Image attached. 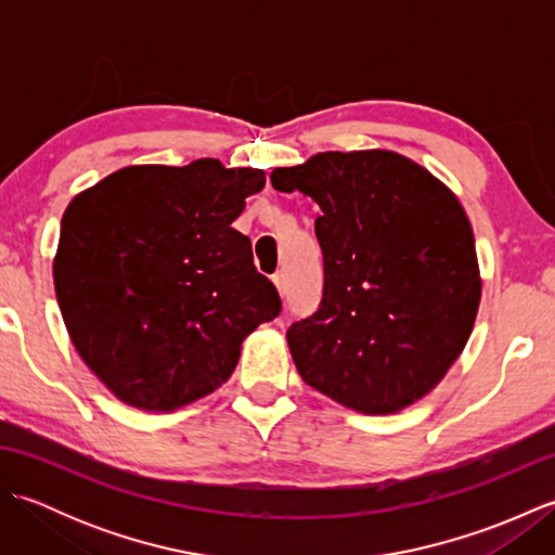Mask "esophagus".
I'll use <instances>...</instances> for the list:
<instances>
[{
  "mask_svg": "<svg viewBox=\"0 0 555 555\" xmlns=\"http://www.w3.org/2000/svg\"><path fill=\"white\" fill-rule=\"evenodd\" d=\"M274 286L279 291V296H286V274H284V271H276V274H274Z\"/></svg>",
  "mask_w": 555,
  "mask_h": 555,
  "instance_id": "obj_1",
  "label": "esophagus"
}]
</instances>
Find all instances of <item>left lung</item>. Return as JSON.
<instances>
[{"label":"left lung","instance_id":"8db88e82","mask_svg":"<svg viewBox=\"0 0 555 555\" xmlns=\"http://www.w3.org/2000/svg\"><path fill=\"white\" fill-rule=\"evenodd\" d=\"M322 209L320 312L286 334L302 382L362 415H393L441 384L465 350L481 274L457 195L393 150L317 152L271 171Z\"/></svg>","mask_w":555,"mask_h":555}]
</instances>
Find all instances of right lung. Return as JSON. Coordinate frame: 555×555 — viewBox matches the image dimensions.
<instances>
[{"instance_id":"add662e5","label":"right lung","mask_w":555,"mask_h":555,"mask_svg":"<svg viewBox=\"0 0 555 555\" xmlns=\"http://www.w3.org/2000/svg\"><path fill=\"white\" fill-rule=\"evenodd\" d=\"M262 169L135 164L70 199L52 264L70 344L121 400L173 412L229 382L281 300L231 223Z\"/></svg>"}]
</instances>
